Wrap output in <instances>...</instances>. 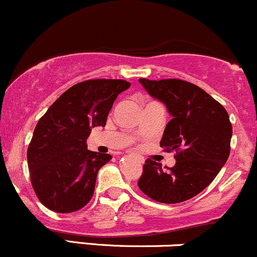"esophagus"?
<instances>
[{"label":"esophagus","mask_w":257,"mask_h":257,"mask_svg":"<svg viewBox=\"0 0 257 257\" xmlns=\"http://www.w3.org/2000/svg\"><path fill=\"white\" fill-rule=\"evenodd\" d=\"M138 159H139V162H140V163H144V162H145V159H144L143 156H138Z\"/></svg>","instance_id":"1"}]
</instances>
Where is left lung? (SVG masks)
I'll return each instance as SVG.
<instances>
[{
	"label": "left lung",
	"mask_w": 257,
	"mask_h": 257,
	"mask_svg": "<svg viewBox=\"0 0 257 257\" xmlns=\"http://www.w3.org/2000/svg\"><path fill=\"white\" fill-rule=\"evenodd\" d=\"M139 82L150 95L164 102L173 116L164 129L161 147L175 152L176 163L164 170L147 158L138 186L156 202H185L208 187L228 159L232 138L228 113L191 82L178 78H140Z\"/></svg>",
	"instance_id": "1"
}]
</instances>
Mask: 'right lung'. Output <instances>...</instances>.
Segmentation results:
<instances>
[{
	"instance_id": "right-lung-1",
	"label": "right lung",
	"mask_w": 257,
	"mask_h": 257,
	"mask_svg": "<svg viewBox=\"0 0 257 257\" xmlns=\"http://www.w3.org/2000/svg\"><path fill=\"white\" fill-rule=\"evenodd\" d=\"M131 87L124 79H87L72 85L38 120L28 149L32 188L55 213L89 203L99 169L112 158L87 150L91 128L105 126L113 101Z\"/></svg>"
}]
</instances>
